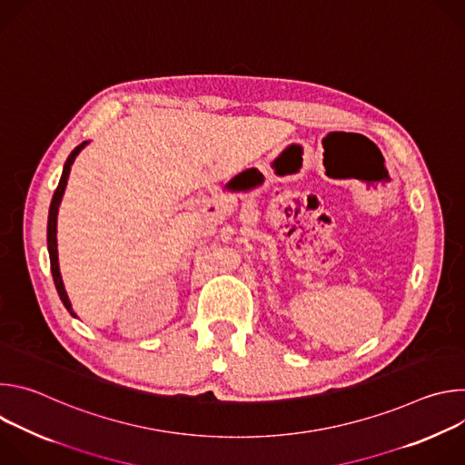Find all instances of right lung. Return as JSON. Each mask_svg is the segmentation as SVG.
<instances>
[{"instance_id": "1", "label": "right lung", "mask_w": 465, "mask_h": 465, "mask_svg": "<svg viewBox=\"0 0 465 465\" xmlns=\"http://www.w3.org/2000/svg\"><path fill=\"white\" fill-rule=\"evenodd\" d=\"M86 142H83L81 145H77L72 154L68 156V160H65L64 163V171H62V176H60V182L54 189V194L51 198V206H49V217H47V250H49V261H51V274H53V282H54V287H56V292L64 303V307L68 309L74 316V309H72V303H70V298L68 294H65V289H64V283H62V278H60V269H58V253H56V213H58V206H60V201H62V194H64V189H65V183H68V176H70V171H72V165L77 158V154L84 149Z\"/></svg>"}]
</instances>
